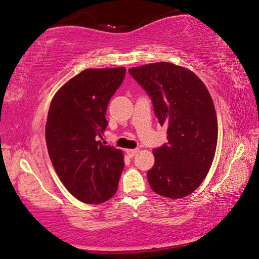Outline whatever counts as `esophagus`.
Listing matches in <instances>:
<instances>
[{
	"label": "esophagus",
	"mask_w": 259,
	"mask_h": 259,
	"mask_svg": "<svg viewBox=\"0 0 259 259\" xmlns=\"http://www.w3.org/2000/svg\"><path fill=\"white\" fill-rule=\"evenodd\" d=\"M139 152V149H126L125 150V153H126V155H128V156L130 157V158H133L136 154H137Z\"/></svg>",
	"instance_id": "34e87169"
}]
</instances>
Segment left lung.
<instances>
[{"label": "left lung", "instance_id": "8db88e82", "mask_svg": "<svg viewBox=\"0 0 259 259\" xmlns=\"http://www.w3.org/2000/svg\"><path fill=\"white\" fill-rule=\"evenodd\" d=\"M129 73L148 94L158 123L167 126V143L153 149L150 188L172 199L190 195L207 176L218 144L207 88L190 70L168 62L131 68Z\"/></svg>", "mask_w": 259, "mask_h": 259}]
</instances>
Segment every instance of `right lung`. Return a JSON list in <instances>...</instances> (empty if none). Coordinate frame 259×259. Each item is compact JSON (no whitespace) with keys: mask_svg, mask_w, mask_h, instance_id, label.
Listing matches in <instances>:
<instances>
[{"mask_svg":"<svg viewBox=\"0 0 259 259\" xmlns=\"http://www.w3.org/2000/svg\"><path fill=\"white\" fill-rule=\"evenodd\" d=\"M124 76L125 68L83 70L51 102L45 128L50 158L68 191L86 204L113 197L124 167L121 150L100 140L109 123L107 105Z\"/></svg>","mask_w":259,"mask_h":259,"instance_id":"right-lung-1","label":"right lung"}]
</instances>
